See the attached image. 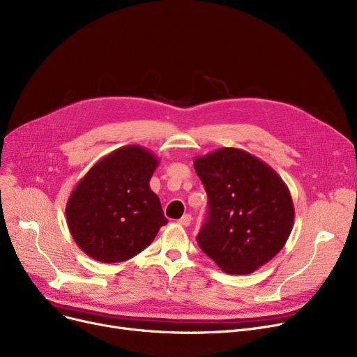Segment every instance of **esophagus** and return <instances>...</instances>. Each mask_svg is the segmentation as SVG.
<instances>
[{
  "label": "esophagus",
  "mask_w": 357,
  "mask_h": 357,
  "mask_svg": "<svg viewBox=\"0 0 357 357\" xmlns=\"http://www.w3.org/2000/svg\"><path fill=\"white\" fill-rule=\"evenodd\" d=\"M178 224L183 225V227H189V225L192 224V215H189V213L183 215V216L178 219Z\"/></svg>",
  "instance_id": "34e87169"
}]
</instances>
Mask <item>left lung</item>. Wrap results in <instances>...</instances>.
I'll list each match as a JSON object with an SVG mask.
<instances>
[{
    "label": "left lung",
    "instance_id": "1",
    "mask_svg": "<svg viewBox=\"0 0 357 357\" xmlns=\"http://www.w3.org/2000/svg\"><path fill=\"white\" fill-rule=\"evenodd\" d=\"M193 162L209 205L199 247L225 273H252L289 238L295 218L289 189L273 168L238 148H219Z\"/></svg>",
    "mask_w": 357,
    "mask_h": 357
}]
</instances>
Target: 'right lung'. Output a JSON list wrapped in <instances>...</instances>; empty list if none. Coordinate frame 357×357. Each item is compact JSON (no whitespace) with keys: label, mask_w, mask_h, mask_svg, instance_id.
<instances>
[{"label":"right lung","mask_w":357,"mask_h":357,"mask_svg":"<svg viewBox=\"0 0 357 357\" xmlns=\"http://www.w3.org/2000/svg\"><path fill=\"white\" fill-rule=\"evenodd\" d=\"M158 158L139 145L122 146L96 162L66 203L77 245L101 263H119L145 250L168 220L149 180Z\"/></svg>","instance_id":"add662e5"}]
</instances>
